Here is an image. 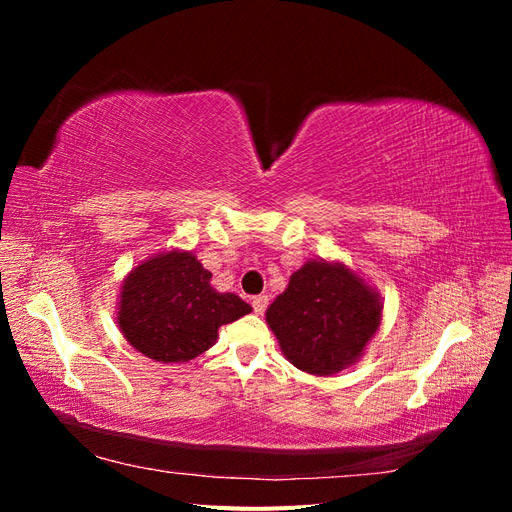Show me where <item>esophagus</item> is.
<instances>
[{"instance_id": "obj_1", "label": "esophagus", "mask_w": 512, "mask_h": 512, "mask_svg": "<svg viewBox=\"0 0 512 512\" xmlns=\"http://www.w3.org/2000/svg\"><path fill=\"white\" fill-rule=\"evenodd\" d=\"M267 305H269V297H267V294H258V297L252 299V307H254L256 314H265Z\"/></svg>"}]
</instances>
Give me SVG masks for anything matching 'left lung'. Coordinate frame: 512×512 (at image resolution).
Returning a JSON list of instances; mask_svg holds the SVG:
<instances>
[{
	"instance_id": "left-lung-1",
	"label": "left lung",
	"mask_w": 512,
	"mask_h": 512,
	"mask_svg": "<svg viewBox=\"0 0 512 512\" xmlns=\"http://www.w3.org/2000/svg\"><path fill=\"white\" fill-rule=\"evenodd\" d=\"M380 322L378 290L339 260H307L267 309L286 359L314 376H333L359 361Z\"/></svg>"
}]
</instances>
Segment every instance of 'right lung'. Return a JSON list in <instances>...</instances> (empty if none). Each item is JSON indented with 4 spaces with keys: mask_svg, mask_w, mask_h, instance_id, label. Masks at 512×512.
Instances as JSON below:
<instances>
[{
    "mask_svg": "<svg viewBox=\"0 0 512 512\" xmlns=\"http://www.w3.org/2000/svg\"><path fill=\"white\" fill-rule=\"evenodd\" d=\"M232 292L211 286L194 252L153 254L121 284L117 324L130 346L156 363H188L218 342L222 324L250 314Z\"/></svg>",
    "mask_w": 512,
    "mask_h": 512,
    "instance_id": "add662e5",
    "label": "right lung"
}]
</instances>
